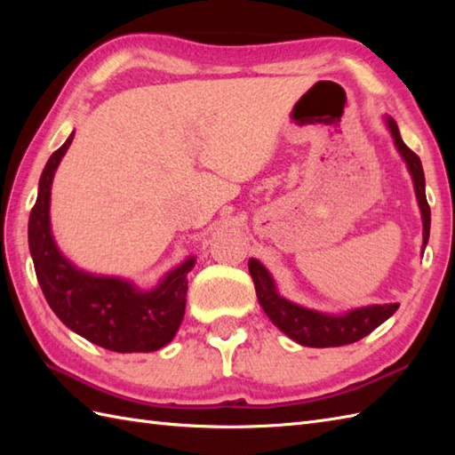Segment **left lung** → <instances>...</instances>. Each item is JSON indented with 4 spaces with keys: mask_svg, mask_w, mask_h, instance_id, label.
<instances>
[{
    "mask_svg": "<svg viewBox=\"0 0 455 455\" xmlns=\"http://www.w3.org/2000/svg\"><path fill=\"white\" fill-rule=\"evenodd\" d=\"M387 129L391 131L395 147H397L403 160L407 162V168L412 176L414 193H417V201L422 212V248H427L430 236V207L427 201V191H424L422 164L417 154L403 142L397 123L391 117H387ZM248 269L254 279L258 301L269 316V321L291 338V340L308 347H334L354 344L373 332L377 326L383 324L399 308V303L367 305L352 308V311L344 315H324L295 305L279 295L272 275L258 259H248Z\"/></svg>",
    "mask_w": 455,
    "mask_h": 455,
    "instance_id": "1",
    "label": "left lung"
}]
</instances>
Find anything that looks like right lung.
<instances>
[{"label": "right lung", "instance_id": "obj_1", "mask_svg": "<svg viewBox=\"0 0 455 455\" xmlns=\"http://www.w3.org/2000/svg\"><path fill=\"white\" fill-rule=\"evenodd\" d=\"M74 132L52 152L38 181V196L28 217V248L38 285L54 315L85 340L111 352H154L172 342L186 313L188 274L196 259L162 279L152 291H139L119 277L85 274L58 250L51 233V188L54 172Z\"/></svg>", "mask_w": 455, "mask_h": 455}]
</instances>
